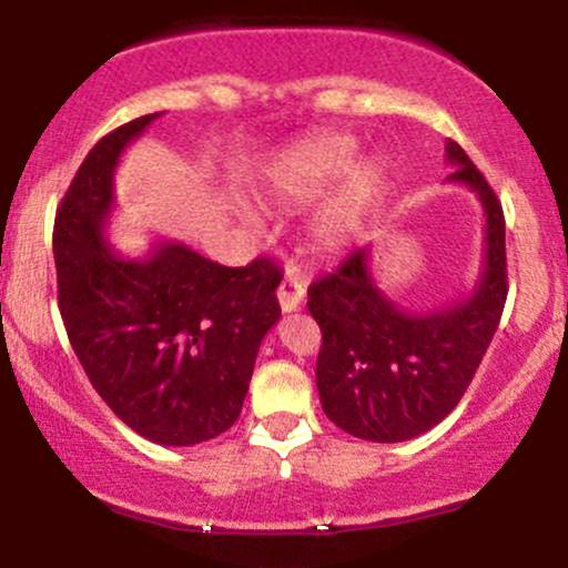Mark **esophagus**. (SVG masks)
Here are the masks:
<instances>
[{
  "instance_id": "1",
  "label": "esophagus",
  "mask_w": 568,
  "mask_h": 568,
  "mask_svg": "<svg viewBox=\"0 0 568 568\" xmlns=\"http://www.w3.org/2000/svg\"><path fill=\"white\" fill-rule=\"evenodd\" d=\"M277 302H280V310H283V312H296L304 302L302 280L285 277L283 283H280V288H277Z\"/></svg>"
}]
</instances>
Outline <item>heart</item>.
Returning <instances> with one entry per match:
<instances>
[{
  "mask_svg": "<svg viewBox=\"0 0 568 568\" xmlns=\"http://www.w3.org/2000/svg\"><path fill=\"white\" fill-rule=\"evenodd\" d=\"M357 158V141L349 135H323V139L306 141L304 146L293 152L277 165L275 186L280 194L296 200L312 202L323 197L336 181L349 173L352 162ZM382 189V171L376 165L361 168L349 179L342 200L328 213L323 224L325 240H338L357 224L361 213L376 200Z\"/></svg>",
  "mask_w": 568,
  "mask_h": 568,
  "instance_id": "obj_1",
  "label": "heart"
}]
</instances>
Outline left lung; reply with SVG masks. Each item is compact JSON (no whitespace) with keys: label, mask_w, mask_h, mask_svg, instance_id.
Returning <instances> with one entry per match:
<instances>
[{"label":"left lung","mask_w":568,"mask_h":568,"mask_svg":"<svg viewBox=\"0 0 568 568\" xmlns=\"http://www.w3.org/2000/svg\"><path fill=\"white\" fill-rule=\"evenodd\" d=\"M456 171L486 213L484 272L467 298L410 315L376 288L368 247L349 253L310 285V315L323 331L317 393L325 416L355 438L400 443L446 419L470 387L507 302L505 213L459 143L446 141Z\"/></svg>","instance_id":"left-lung-1"}]
</instances>
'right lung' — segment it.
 I'll return each mask as SVG.
<instances>
[{
  "mask_svg": "<svg viewBox=\"0 0 568 568\" xmlns=\"http://www.w3.org/2000/svg\"><path fill=\"white\" fill-rule=\"evenodd\" d=\"M158 114L103 135L63 194L53 253L71 347L106 406L160 446L226 433L243 408L258 344L280 321L277 264L221 266L184 243L122 258L103 240L120 154Z\"/></svg>",
  "mask_w": 568,
  "mask_h": 568,
  "instance_id": "obj_1",
  "label": "right lung"
}]
</instances>
